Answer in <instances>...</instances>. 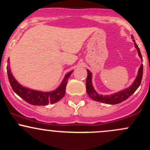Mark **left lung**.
<instances>
[{
	"label": "left lung",
	"mask_w": 150,
	"mask_h": 150,
	"mask_svg": "<svg viewBox=\"0 0 150 150\" xmlns=\"http://www.w3.org/2000/svg\"><path fill=\"white\" fill-rule=\"evenodd\" d=\"M131 37L133 38H134L133 35H131ZM133 41L134 43L135 48H137V51H138V54L141 60H142V62H143L142 61V54H141L139 48L137 43H135V40H133ZM87 72L88 76L87 80H86V92H87L88 95L92 99H93L94 101H96V102H102V103L107 104H117L121 103L123 101L126 100L139 87L141 82H142V75H143V64H141L139 69L137 78H135L133 83L129 87L122 89V91H120L116 92V93H114L110 95H102L100 93H98L96 92V91L94 89V88H93V84H92L91 72L90 70H88V69H87Z\"/></svg>",
	"instance_id": "1"
}]
</instances>
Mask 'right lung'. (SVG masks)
I'll use <instances>...</instances> for the list:
<instances>
[{
  "mask_svg": "<svg viewBox=\"0 0 150 150\" xmlns=\"http://www.w3.org/2000/svg\"><path fill=\"white\" fill-rule=\"evenodd\" d=\"M73 70L67 72L59 86L54 90L51 91H41L34 90L22 86L13 77L10 68L9 59H8L7 73L9 83L13 91L22 99L32 105L46 106L48 104H54L64 97L65 94L66 86L67 84V79L69 78Z\"/></svg>",
  "mask_w": 150,
  "mask_h": 150,
  "instance_id": "right-lung-1",
  "label": "right lung"
}]
</instances>
